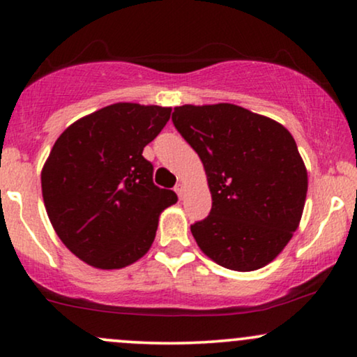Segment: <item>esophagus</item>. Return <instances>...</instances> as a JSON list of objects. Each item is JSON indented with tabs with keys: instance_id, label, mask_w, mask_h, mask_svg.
<instances>
[{
	"instance_id": "obj_1",
	"label": "esophagus",
	"mask_w": 357,
	"mask_h": 357,
	"mask_svg": "<svg viewBox=\"0 0 357 357\" xmlns=\"http://www.w3.org/2000/svg\"><path fill=\"white\" fill-rule=\"evenodd\" d=\"M175 193L178 195V198L182 199L183 198V195H185V185L183 183H178L177 187H175Z\"/></svg>"
}]
</instances>
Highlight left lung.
<instances>
[{"label": "left lung", "mask_w": 357, "mask_h": 357, "mask_svg": "<svg viewBox=\"0 0 357 357\" xmlns=\"http://www.w3.org/2000/svg\"><path fill=\"white\" fill-rule=\"evenodd\" d=\"M172 121L202 159L213 208L192 234L199 250L234 271H255L299 227L307 169L278 121L234 104L180 105Z\"/></svg>", "instance_id": "8db88e82"}]
</instances>
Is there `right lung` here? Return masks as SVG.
I'll return each instance as SVG.
<instances>
[{
  "label": "right lung",
  "mask_w": 357,
  "mask_h": 357,
  "mask_svg": "<svg viewBox=\"0 0 357 357\" xmlns=\"http://www.w3.org/2000/svg\"><path fill=\"white\" fill-rule=\"evenodd\" d=\"M170 107L119 102L71 123L42 167V197L68 250L99 270H120L153 245L159 216L177 203L153 183L143 149L170 119Z\"/></svg>",
  "instance_id": "obj_1"
}]
</instances>
